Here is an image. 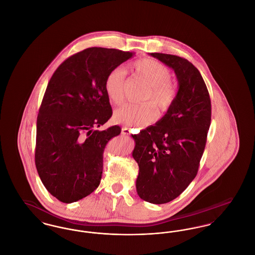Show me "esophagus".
I'll return each mask as SVG.
<instances>
[{"mask_svg":"<svg viewBox=\"0 0 255 255\" xmlns=\"http://www.w3.org/2000/svg\"><path fill=\"white\" fill-rule=\"evenodd\" d=\"M122 134H124V135L130 134V128H128V127H126V126H123L122 129Z\"/></svg>","mask_w":255,"mask_h":255,"instance_id":"34e87169","label":"esophagus"}]
</instances>
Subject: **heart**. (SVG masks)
I'll list each match as a JSON object with an SVG mask.
<instances>
[{
    "mask_svg": "<svg viewBox=\"0 0 255 255\" xmlns=\"http://www.w3.org/2000/svg\"><path fill=\"white\" fill-rule=\"evenodd\" d=\"M131 70L147 84L149 91L143 98L148 101L141 105L125 104L114 114L116 122L129 126H145L155 122L159 112H167L174 104L177 97V89L170 79L169 69L158 61L152 58H142L134 61ZM126 85V72L121 67L111 70L104 82L107 97L115 105H121L124 101V91Z\"/></svg>",
    "mask_w": 255,
    "mask_h": 255,
    "instance_id": "b5f03b06",
    "label": "heart"
}]
</instances>
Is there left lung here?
Segmentation results:
<instances>
[{
	"label": "left lung",
	"mask_w": 255,
	"mask_h": 255,
	"mask_svg": "<svg viewBox=\"0 0 255 255\" xmlns=\"http://www.w3.org/2000/svg\"><path fill=\"white\" fill-rule=\"evenodd\" d=\"M172 68L179 90L167 113L134 140L133 158L139 171L136 192L148 203L161 205L182 194L194 180L206 147L211 102L198 69L177 55L150 53Z\"/></svg>",
	"instance_id": "left-lung-1"
}]
</instances>
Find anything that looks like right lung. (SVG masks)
I'll use <instances>...</instances> for the list:
<instances>
[{"instance_id": "1", "label": "right lung", "mask_w": 255, "mask_h": 255, "mask_svg": "<svg viewBox=\"0 0 255 255\" xmlns=\"http://www.w3.org/2000/svg\"><path fill=\"white\" fill-rule=\"evenodd\" d=\"M133 52L89 48L64 61L52 74L37 117L35 165L47 190L71 204L94 192L103 152L118 125L94 130L113 115L104 89L107 74Z\"/></svg>"}]
</instances>
